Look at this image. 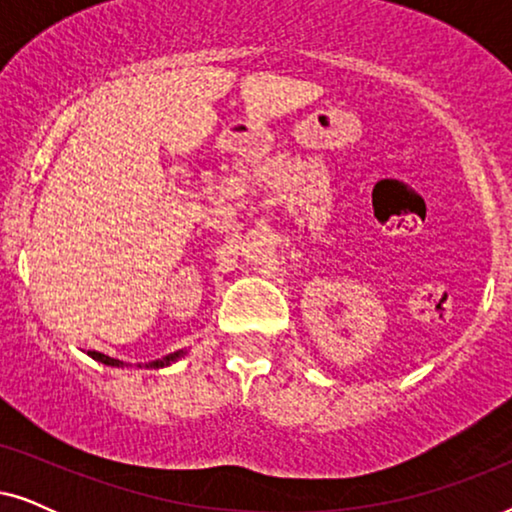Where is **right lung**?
Returning a JSON list of instances; mask_svg holds the SVG:
<instances>
[{
  "instance_id": "add662e5",
  "label": "right lung",
  "mask_w": 512,
  "mask_h": 512,
  "mask_svg": "<svg viewBox=\"0 0 512 512\" xmlns=\"http://www.w3.org/2000/svg\"><path fill=\"white\" fill-rule=\"evenodd\" d=\"M88 356H93L95 361L104 363V366H116V368H123V361L111 359V356L102 354V352H88ZM179 356H184V349H179V352H174V354H167V356H163V359H156V361H151V363H144V366H146V368H165V366H170V363L177 361ZM139 368H142V363H139Z\"/></svg>"
}]
</instances>
